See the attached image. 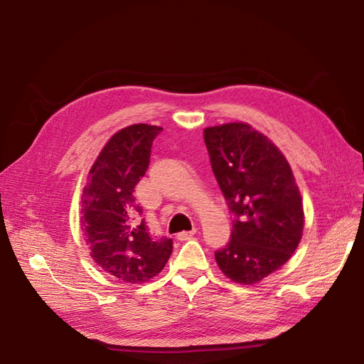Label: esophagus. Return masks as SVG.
<instances>
[{"label":"esophagus","instance_id":"34e87169","mask_svg":"<svg viewBox=\"0 0 364 364\" xmlns=\"http://www.w3.org/2000/svg\"><path fill=\"white\" fill-rule=\"evenodd\" d=\"M194 233H196V228H193L191 232H181L179 235H177V239H179V241H188V239L193 237Z\"/></svg>","mask_w":364,"mask_h":364}]
</instances>
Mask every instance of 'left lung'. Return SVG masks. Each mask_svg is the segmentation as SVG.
I'll return each instance as SVG.
<instances>
[{
  "instance_id": "8db88e82",
  "label": "left lung",
  "mask_w": 364,
  "mask_h": 364,
  "mask_svg": "<svg viewBox=\"0 0 364 364\" xmlns=\"http://www.w3.org/2000/svg\"><path fill=\"white\" fill-rule=\"evenodd\" d=\"M213 173L233 215L215 258L225 277L255 284L284 265L303 236L304 210L284 154L249 123L203 129Z\"/></svg>"
}]
</instances>
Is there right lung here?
I'll return each mask as SVG.
<instances>
[{"mask_svg": "<svg viewBox=\"0 0 364 364\" xmlns=\"http://www.w3.org/2000/svg\"><path fill=\"white\" fill-rule=\"evenodd\" d=\"M161 131V127L137 123L115 132L83 188L80 224L92 259L129 284L154 278L173 252L171 239L149 235L144 210L132 194L148 170L153 140Z\"/></svg>", "mask_w": 364, "mask_h": 364, "instance_id": "1", "label": "right lung"}]
</instances>
